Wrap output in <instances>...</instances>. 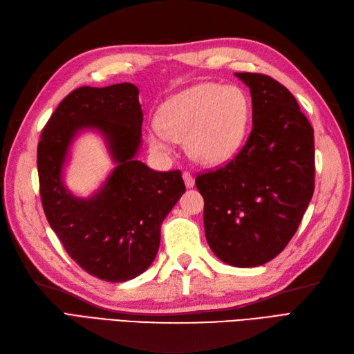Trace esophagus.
I'll return each mask as SVG.
<instances>
[{
  "label": "esophagus",
  "mask_w": 354,
  "mask_h": 354,
  "mask_svg": "<svg viewBox=\"0 0 354 354\" xmlns=\"http://www.w3.org/2000/svg\"><path fill=\"white\" fill-rule=\"evenodd\" d=\"M183 178H185V185H186V187H194V185H195V178H194V176H192L189 171H185L183 173Z\"/></svg>",
  "instance_id": "esophagus-1"
}]
</instances>
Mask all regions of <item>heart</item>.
Returning a JSON list of instances; mask_svg holds the SVG:
<instances>
[{
  "label": "heart",
  "mask_w": 354,
  "mask_h": 354,
  "mask_svg": "<svg viewBox=\"0 0 354 354\" xmlns=\"http://www.w3.org/2000/svg\"><path fill=\"white\" fill-rule=\"evenodd\" d=\"M250 118L245 93L234 85L203 82L171 97L159 112V122L149 131V142L159 152H169L185 140L189 156L199 164L217 165L241 147Z\"/></svg>",
  "instance_id": "b5f03b06"
}]
</instances>
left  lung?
<instances>
[{
	"label": "left lung",
	"instance_id": "8db88e82",
	"mask_svg": "<svg viewBox=\"0 0 354 354\" xmlns=\"http://www.w3.org/2000/svg\"><path fill=\"white\" fill-rule=\"evenodd\" d=\"M250 87L252 130L226 165L198 174L209 248L234 267L279 255L315 192V137L294 95L263 73L236 72Z\"/></svg>",
	"mask_w": 354,
	"mask_h": 354
}]
</instances>
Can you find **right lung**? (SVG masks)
Segmentation results:
<instances>
[{"label":"right lung","mask_w":354,"mask_h":354,"mask_svg":"<svg viewBox=\"0 0 354 354\" xmlns=\"http://www.w3.org/2000/svg\"><path fill=\"white\" fill-rule=\"evenodd\" d=\"M142 124L134 84L80 87L60 102L38 143L39 195L50 226L71 259L106 282L130 281L149 269L159 248L160 224L186 190L178 169L160 173L134 158ZM84 127L105 136L118 164L88 200L75 198L61 181L67 149Z\"/></svg>","instance_id":"right-lung-1"}]
</instances>
